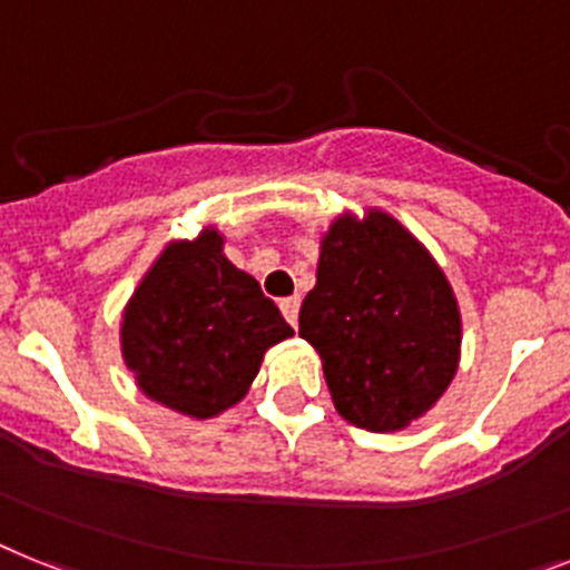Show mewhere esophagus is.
<instances>
[{"label":"esophagus","instance_id":"obj_1","mask_svg":"<svg viewBox=\"0 0 570 570\" xmlns=\"http://www.w3.org/2000/svg\"><path fill=\"white\" fill-rule=\"evenodd\" d=\"M277 307H281V313H284V318L289 324H298V309H301V298H281V304H277Z\"/></svg>","mask_w":570,"mask_h":570}]
</instances>
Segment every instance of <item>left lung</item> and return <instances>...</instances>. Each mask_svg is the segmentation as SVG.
Returning <instances> with one entry per match:
<instances>
[{
  "instance_id": "obj_1",
  "label": "left lung",
  "mask_w": 570,
  "mask_h": 570,
  "mask_svg": "<svg viewBox=\"0 0 570 570\" xmlns=\"http://www.w3.org/2000/svg\"><path fill=\"white\" fill-rule=\"evenodd\" d=\"M298 333L322 356L338 414L367 432L423 417L461 356V313L446 275L385 212L344 214L330 226Z\"/></svg>"
}]
</instances>
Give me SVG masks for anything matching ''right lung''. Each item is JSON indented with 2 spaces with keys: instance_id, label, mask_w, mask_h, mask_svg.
<instances>
[{
  "instance_id": "right-lung-1",
  "label": "right lung",
  "mask_w": 570,
  "mask_h": 570,
  "mask_svg": "<svg viewBox=\"0 0 570 570\" xmlns=\"http://www.w3.org/2000/svg\"><path fill=\"white\" fill-rule=\"evenodd\" d=\"M286 336L293 327L275 301L205 228L153 263L124 309L121 353L150 400L205 420L240 403L263 353Z\"/></svg>"
}]
</instances>
